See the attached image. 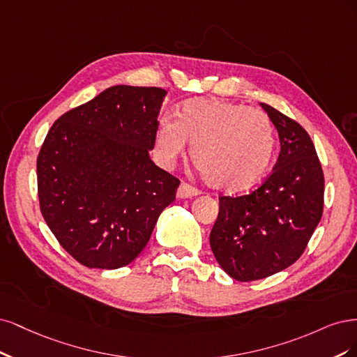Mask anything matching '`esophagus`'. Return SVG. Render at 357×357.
<instances>
[{
	"label": "esophagus",
	"instance_id": "obj_1",
	"mask_svg": "<svg viewBox=\"0 0 357 357\" xmlns=\"http://www.w3.org/2000/svg\"><path fill=\"white\" fill-rule=\"evenodd\" d=\"M194 195H199V190L194 188L192 185H190V183H187V182H182L176 190V197L178 199H190V197H194Z\"/></svg>",
	"mask_w": 357,
	"mask_h": 357
}]
</instances>
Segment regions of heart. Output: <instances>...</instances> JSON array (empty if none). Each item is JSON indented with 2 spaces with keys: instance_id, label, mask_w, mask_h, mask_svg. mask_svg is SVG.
<instances>
[{
  "instance_id": "obj_1",
  "label": "heart",
  "mask_w": 357,
  "mask_h": 357,
  "mask_svg": "<svg viewBox=\"0 0 357 357\" xmlns=\"http://www.w3.org/2000/svg\"><path fill=\"white\" fill-rule=\"evenodd\" d=\"M191 144V160L218 191L249 190L267 174L275 149L271 119L257 108L221 99H190L155 133L160 163L172 167Z\"/></svg>"
}]
</instances>
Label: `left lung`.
I'll return each mask as SVG.
<instances>
[{
	"label": "left lung",
	"instance_id": "obj_1",
	"mask_svg": "<svg viewBox=\"0 0 357 357\" xmlns=\"http://www.w3.org/2000/svg\"><path fill=\"white\" fill-rule=\"evenodd\" d=\"M280 139L271 175L246 195L220 197L211 248L238 282L279 273L300 258L324 213L325 178L312 137L301 124L267 103Z\"/></svg>",
	"mask_w": 357,
	"mask_h": 357
}]
</instances>
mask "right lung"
<instances>
[{
    "instance_id": "add662e5",
    "label": "right lung",
    "mask_w": 357,
    "mask_h": 357,
    "mask_svg": "<svg viewBox=\"0 0 357 357\" xmlns=\"http://www.w3.org/2000/svg\"><path fill=\"white\" fill-rule=\"evenodd\" d=\"M167 91L112 86L65 112L37 158L40 209L89 268L128 266L146 246L179 179L149 158Z\"/></svg>"
}]
</instances>
